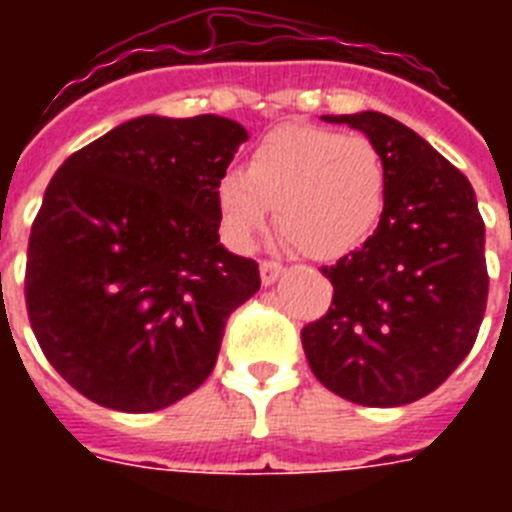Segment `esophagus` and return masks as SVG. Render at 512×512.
I'll use <instances>...</instances> for the list:
<instances>
[{
  "label": "esophagus",
  "mask_w": 512,
  "mask_h": 512,
  "mask_svg": "<svg viewBox=\"0 0 512 512\" xmlns=\"http://www.w3.org/2000/svg\"><path fill=\"white\" fill-rule=\"evenodd\" d=\"M284 271H287V268H284L281 263H276V260H263V263H260V279H263L265 287L279 279Z\"/></svg>",
  "instance_id": "obj_1"
}]
</instances>
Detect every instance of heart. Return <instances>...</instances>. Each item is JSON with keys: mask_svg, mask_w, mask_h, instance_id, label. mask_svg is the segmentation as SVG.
<instances>
[{"mask_svg": "<svg viewBox=\"0 0 512 512\" xmlns=\"http://www.w3.org/2000/svg\"><path fill=\"white\" fill-rule=\"evenodd\" d=\"M225 236L249 247L276 207L279 231L303 255L335 260L372 233L385 204V162L364 135L289 124L265 135L247 175L225 172L215 188Z\"/></svg>", "mask_w": 512, "mask_h": 512, "instance_id": "1", "label": "heart"}]
</instances>
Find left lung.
<instances>
[{
	"mask_svg": "<svg viewBox=\"0 0 512 512\" xmlns=\"http://www.w3.org/2000/svg\"><path fill=\"white\" fill-rule=\"evenodd\" d=\"M361 130L385 162V204L364 247L321 273L332 308L305 324L316 380L361 406H404L462 364L484 321L489 273L473 185L428 140L377 111L324 116Z\"/></svg>",
	"mask_w": 512,
	"mask_h": 512,
	"instance_id": "8db88e82",
	"label": "left lung"
}]
</instances>
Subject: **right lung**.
<instances>
[{"label": "right lung", "mask_w": 512, "mask_h": 512, "mask_svg": "<svg viewBox=\"0 0 512 512\" xmlns=\"http://www.w3.org/2000/svg\"><path fill=\"white\" fill-rule=\"evenodd\" d=\"M244 140L223 116H140L52 175L28 236L26 311L84 398L156 412L215 369L228 316L260 289L255 260L217 236V180Z\"/></svg>", "instance_id": "add662e5"}]
</instances>
